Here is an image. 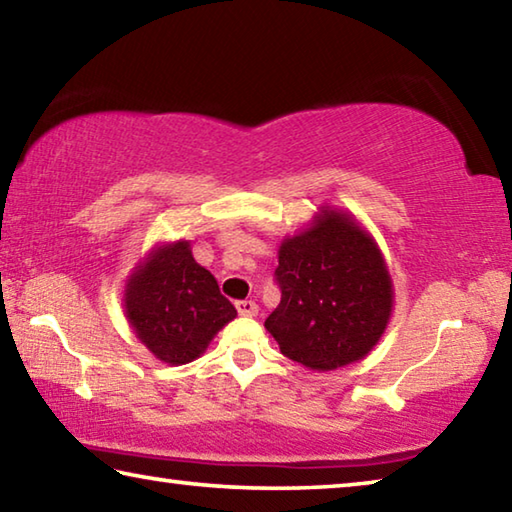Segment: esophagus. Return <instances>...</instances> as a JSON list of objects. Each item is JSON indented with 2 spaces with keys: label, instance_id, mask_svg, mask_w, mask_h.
Here are the masks:
<instances>
[{
  "label": "esophagus",
  "instance_id": "34e87169",
  "mask_svg": "<svg viewBox=\"0 0 512 512\" xmlns=\"http://www.w3.org/2000/svg\"><path fill=\"white\" fill-rule=\"evenodd\" d=\"M237 311L241 316H257V305L253 300H239L237 302Z\"/></svg>",
  "mask_w": 512,
  "mask_h": 512
}]
</instances>
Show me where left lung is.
<instances>
[{"label": "left lung", "mask_w": 512, "mask_h": 512, "mask_svg": "<svg viewBox=\"0 0 512 512\" xmlns=\"http://www.w3.org/2000/svg\"><path fill=\"white\" fill-rule=\"evenodd\" d=\"M277 262L282 300L264 327L284 357L314 372L368 357L393 314V280L354 214L323 205L305 230L282 239Z\"/></svg>", "instance_id": "obj_1"}]
</instances>
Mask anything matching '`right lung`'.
I'll return each instance as SVG.
<instances>
[{
	"mask_svg": "<svg viewBox=\"0 0 512 512\" xmlns=\"http://www.w3.org/2000/svg\"><path fill=\"white\" fill-rule=\"evenodd\" d=\"M124 314L155 359L183 366L201 357L237 309L196 262L189 241L180 239L153 246L133 268L124 287Z\"/></svg>",
	"mask_w": 512,
	"mask_h": 512,
	"instance_id": "obj_1",
	"label": "right lung"
}]
</instances>
